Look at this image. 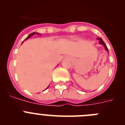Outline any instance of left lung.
<instances>
[{
	"mask_svg": "<svg viewBox=\"0 0 125 125\" xmlns=\"http://www.w3.org/2000/svg\"><path fill=\"white\" fill-rule=\"evenodd\" d=\"M98 39V40H99V43H100V44H103V45L104 47V48H105V50L106 51L108 52V48H107V46H106L105 43L104 42V41H103L102 39H101V38H98V39Z\"/></svg>",
	"mask_w": 125,
	"mask_h": 125,
	"instance_id": "1",
	"label": "left lung"
}]
</instances>
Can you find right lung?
<instances>
[{
	"label": "right lung",
	"instance_id": "obj_1",
	"mask_svg": "<svg viewBox=\"0 0 125 125\" xmlns=\"http://www.w3.org/2000/svg\"><path fill=\"white\" fill-rule=\"evenodd\" d=\"M38 34V35H40V34H39V33H37V32H36V33H35V32H32V33H31V34H30L29 35V36H27V38L25 39H27L30 38V37H31V36H34V34ZM49 88V86L47 87V88ZM45 90H46V89H45Z\"/></svg>",
	"mask_w": 125,
	"mask_h": 125
}]
</instances>
